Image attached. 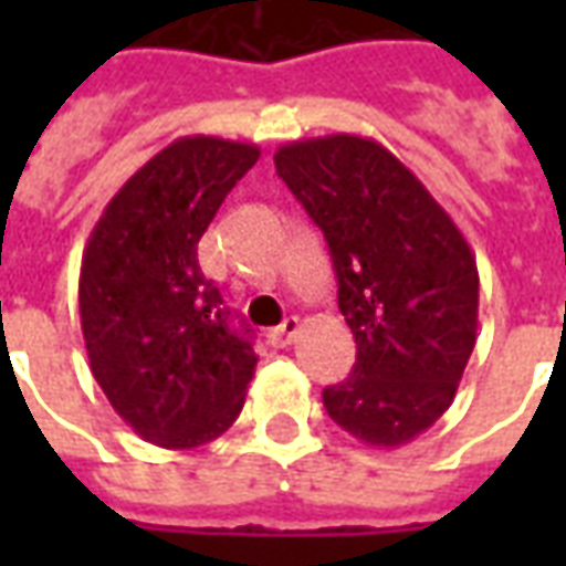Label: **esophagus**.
Returning a JSON list of instances; mask_svg holds the SVG:
<instances>
[{
    "mask_svg": "<svg viewBox=\"0 0 566 566\" xmlns=\"http://www.w3.org/2000/svg\"><path fill=\"white\" fill-rule=\"evenodd\" d=\"M300 333V318H284V324H279L275 331L270 333L272 345H291L294 343V336Z\"/></svg>",
    "mask_w": 566,
    "mask_h": 566,
    "instance_id": "obj_1",
    "label": "esophagus"
}]
</instances>
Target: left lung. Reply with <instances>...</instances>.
<instances>
[{
	"label": "left lung",
	"mask_w": 566,
	"mask_h": 566,
	"mask_svg": "<svg viewBox=\"0 0 566 566\" xmlns=\"http://www.w3.org/2000/svg\"><path fill=\"white\" fill-rule=\"evenodd\" d=\"M275 169L331 248L352 376L324 409L352 437L397 449L454 400L479 327V270L449 211L391 150L364 136L282 145Z\"/></svg>",
	"instance_id": "obj_1"
}]
</instances>
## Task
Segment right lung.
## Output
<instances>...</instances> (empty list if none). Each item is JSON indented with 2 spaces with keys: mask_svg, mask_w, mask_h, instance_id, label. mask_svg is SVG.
<instances>
[{
  "mask_svg": "<svg viewBox=\"0 0 566 566\" xmlns=\"http://www.w3.org/2000/svg\"><path fill=\"white\" fill-rule=\"evenodd\" d=\"M258 145L185 136L105 206L81 258L78 306L93 379L142 439L197 449L233 424L258 355L199 270V239Z\"/></svg>",
  "mask_w": 566,
  "mask_h": 566,
  "instance_id": "add662e5",
  "label": "right lung"
}]
</instances>
